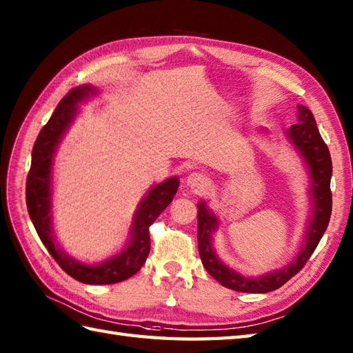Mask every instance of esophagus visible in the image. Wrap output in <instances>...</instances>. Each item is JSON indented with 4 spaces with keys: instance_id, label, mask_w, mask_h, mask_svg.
Here are the masks:
<instances>
[{
    "instance_id": "1",
    "label": "esophagus",
    "mask_w": 353,
    "mask_h": 353,
    "mask_svg": "<svg viewBox=\"0 0 353 353\" xmlns=\"http://www.w3.org/2000/svg\"><path fill=\"white\" fill-rule=\"evenodd\" d=\"M186 183H188L191 188L201 190L206 186V177L201 174V172H191V174L186 177Z\"/></svg>"
}]
</instances>
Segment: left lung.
Listing matches in <instances>:
<instances>
[{
    "instance_id": "1",
    "label": "left lung",
    "mask_w": 353,
    "mask_h": 353,
    "mask_svg": "<svg viewBox=\"0 0 353 353\" xmlns=\"http://www.w3.org/2000/svg\"><path fill=\"white\" fill-rule=\"evenodd\" d=\"M287 137L292 147H296L299 154L303 157L311 176L310 192L312 199V214L302 249L287 267L259 277H245L239 274L221 262L215 254V250L212 249V234L219 228V219L209 211L205 201H200L197 205V241L200 258L206 272L223 287L241 292H268L281 288L285 282H288L303 268L327 228L332 211V161L327 145L320 137L316 119L308 108L299 104L297 123L287 130Z\"/></svg>"
}]
</instances>
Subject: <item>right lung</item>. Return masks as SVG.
Segmentation results:
<instances>
[{"instance_id":"1","label":"right lung","mask_w":353,"mask_h":353,"mask_svg":"<svg viewBox=\"0 0 353 353\" xmlns=\"http://www.w3.org/2000/svg\"><path fill=\"white\" fill-rule=\"evenodd\" d=\"M97 92H99L97 88H92L91 85H81L71 89L57 104L48 123L42 127L33 145L32 167H30L26 185V200L28 215L33 221L37 235L63 272L79 282L109 285L129 279L144 265L150 253L148 228L171 203L179 188V179L170 177L148 191L134 212L129 241L124 245V249L114 256L100 262V264L89 265L71 258L70 254L59 249L51 220L52 157H54L56 148L61 144L65 132L68 130L77 115L79 104L86 101L89 97Z\"/></svg>"}]
</instances>
